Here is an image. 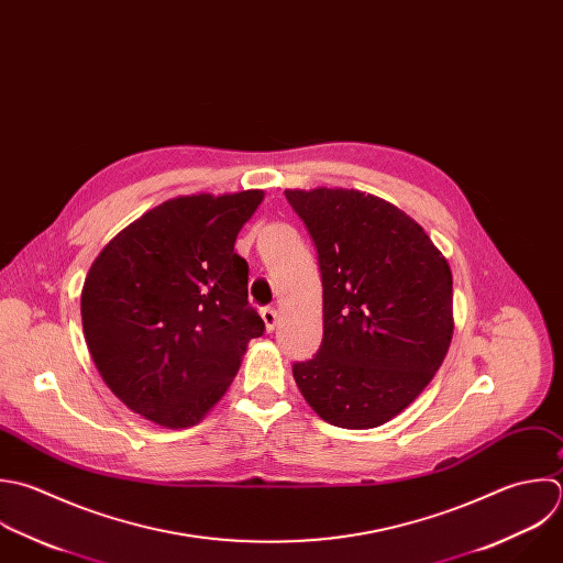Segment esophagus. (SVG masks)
Masks as SVG:
<instances>
[{"mask_svg":"<svg viewBox=\"0 0 563 563\" xmlns=\"http://www.w3.org/2000/svg\"><path fill=\"white\" fill-rule=\"evenodd\" d=\"M261 318L265 322V329L267 331H274L276 329V322H278V311L274 307H265L261 309Z\"/></svg>","mask_w":563,"mask_h":563,"instance_id":"34e87169","label":"esophagus"}]
</instances>
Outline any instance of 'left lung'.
<instances>
[{
    "mask_svg": "<svg viewBox=\"0 0 563 563\" xmlns=\"http://www.w3.org/2000/svg\"><path fill=\"white\" fill-rule=\"evenodd\" d=\"M322 274L324 338L294 379L331 426L368 430L406 410L454 335L452 269L428 232L386 199L349 188L285 190Z\"/></svg>",
    "mask_w": 563,
    "mask_h": 563,
    "instance_id": "1",
    "label": "left lung"
}]
</instances>
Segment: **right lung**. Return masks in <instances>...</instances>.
Masks as SVG:
<instances>
[{
    "mask_svg": "<svg viewBox=\"0 0 563 563\" xmlns=\"http://www.w3.org/2000/svg\"><path fill=\"white\" fill-rule=\"evenodd\" d=\"M263 190L168 199L118 232L80 294L82 333L109 390L155 426H197L265 324L234 252Z\"/></svg>",
    "mask_w": 563,
    "mask_h": 563,
    "instance_id": "add662e5",
    "label": "right lung"
}]
</instances>
